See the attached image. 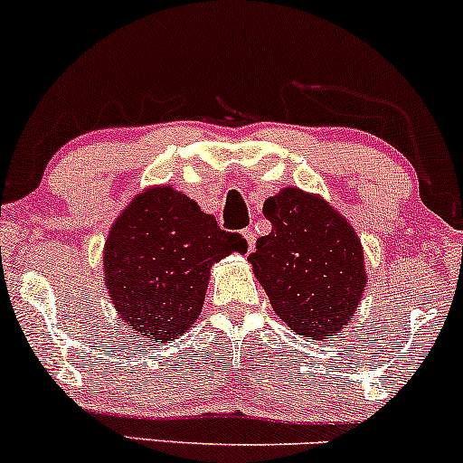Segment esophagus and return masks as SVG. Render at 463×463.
<instances>
[{"label":"esophagus","instance_id":"esophagus-1","mask_svg":"<svg viewBox=\"0 0 463 463\" xmlns=\"http://www.w3.org/2000/svg\"><path fill=\"white\" fill-rule=\"evenodd\" d=\"M241 235H243V239H246V243H248V252H252V250H254V239H257V237H254V231H252V228H246V231H243Z\"/></svg>","mask_w":463,"mask_h":463}]
</instances>
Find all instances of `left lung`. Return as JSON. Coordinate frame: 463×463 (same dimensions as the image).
Instances as JSON below:
<instances>
[{"label":"left lung","instance_id":"obj_1","mask_svg":"<svg viewBox=\"0 0 463 463\" xmlns=\"http://www.w3.org/2000/svg\"><path fill=\"white\" fill-rule=\"evenodd\" d=\"M272 232L248 257L276 316L294 333H342L368 285L364 246L331 202L285 187L263 202Z\"/></svg>","mask_w":463,"mask_h":463}]
</instances>
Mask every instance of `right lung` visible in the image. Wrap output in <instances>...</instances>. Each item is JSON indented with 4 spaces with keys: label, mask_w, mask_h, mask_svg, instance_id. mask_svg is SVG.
Instances as JSON below:
<instances>
[{
    "label": "right lung",
    "mask_w": 463,
    "mask_h": 463,
    "mask_svg": "<svg viewBox=\"0 0 463 463\" xmlns=\"http://www.w3.org/2000/svg\"><path fill=\"white\" fill-rule=\"evenodd\" d=\"M246 239L217 226L172 184L139 191L104 243V283L117 316L152 342H174L198 320L211 268Z\"/></svg>",
    "instance_id": "right-lung-1"
}]
</instances>
